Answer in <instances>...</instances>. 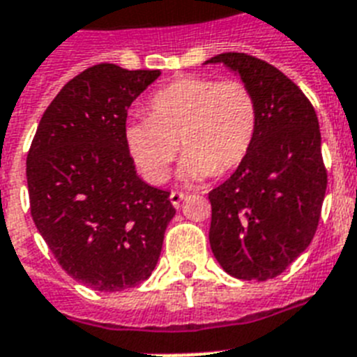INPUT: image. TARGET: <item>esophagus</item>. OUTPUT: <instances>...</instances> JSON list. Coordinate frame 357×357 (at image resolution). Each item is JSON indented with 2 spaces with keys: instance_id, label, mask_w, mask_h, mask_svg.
Returning a JSON list of instances; mask_svg holds the SVG:
<instances>
[{
  "instance_id": "obj_1",
  "label": "esophagus",
  "mask_w": 357,
  "mask_h": 357,
  "mask_svg": "<svg viewBox=\"0 0 357 357\" xmlns=\"http://www.w3.org/2000/svg\"><path fill=\"white\" fill-rule=\"evenodd\" d=\"M183 197H185L183 192H170V203L178 208V206L181 205V202H183Z\"/></svg>"
}]
</instances>
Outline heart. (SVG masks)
<instances>
[{
  "label": "heart",
  "mask_w": 357,
  "mask_h": 357,
  "mask_svg": "<svg viewBox=\"0 0 357 357\" xmlns=\"http://www.w3.org/2000/svg\"><path fill=\"white\" fill-rule=\"evenodd\" d=\"M257 127L256 101L238 79L188 76L155 92L151 118H134L125 127V143L143 178L163 183L179 151L183 181L238 167L252 146Z\"/></svg>",
  "instance_id": "heart-1"
}]
</instances>
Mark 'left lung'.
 Masks as SVG:
<instances>
[{"label":"left lung","mask_w":357,"mask_h":357,"mask_svg":"<svg viewBox=\"0 0 357 357\" xmlns=\"http://www.w3.org/2000/svg\"><path fill=\"white\" fill-rule=\"evenodd\" d=\"M250 89L257 127L236 172L208 192L211 248L227 274L265 281L305 252L326 190L316 110L292 79L263 59L218 54Z\"/></svg>","instance_id":"8db88e82"}]
</instances>
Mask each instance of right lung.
<instances>
[{"label": "right lung", "mask_w": 357, "mask_h": 357, "mask_svg": "<svg viewBox=\"0 0 357 357\" xmlns=\"http://www.w3.org/2000/svg\"><path fill=\"white\" fill-rule=\"evenodd\" d=\"M160 70L100 63L63 86L26 155L31 214L61 268L83 285L118 292L145 281L176 214L170 192L136 174L127 110Z\"/></svg>", "instance_id": "right-lung-1"}]
</instances>
